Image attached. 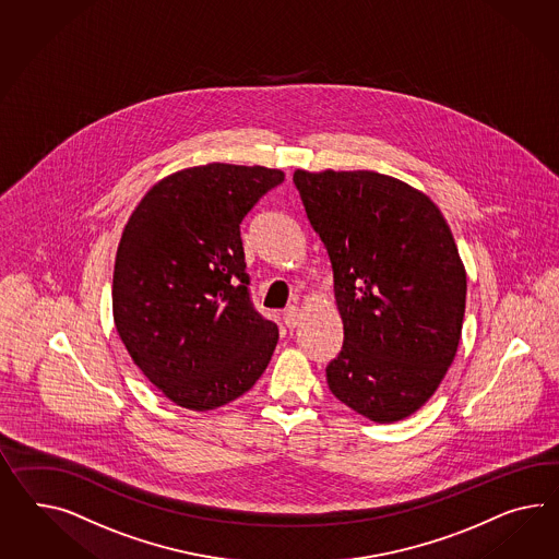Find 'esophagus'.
<instances>
[{
    "label": "esophagus",
    "instance_id": "34e87169",
    "mask_svg": "<svg viewBox=\"0 0 559 559\" xmlns=\"http://www.w3.org/2000/svg\"><path fill=\"white\" fill-rule=\"evenodd\" d=\"M283 319H285V325L288 330H295L299 325V319H301V309L299 307H288L287 311L283 313Z\"/></svg>",
    "mask_w": 559,
    "mask_h": 559
}]
</instances>
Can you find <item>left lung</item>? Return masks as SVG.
<instances>
[{"label": "left lung", "instance_id": "obj_1", "mask_svg": "<svg viewBox=\"0 0 559 559\" xmlns=\"http://www.w3.org/2000/svg\"><path fill=\"white\" fill-rule=\"evenodd\" d=\"M293 181L332 260L344 323L330 391L370 421L407 419L462 335L468 285L452 229L423 191L374 170L297 168Z\"/></svg>", "mask_w": 559, "mask_h": 559}]
</instances>
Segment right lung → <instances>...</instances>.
<instances>
[{"label":"right lung","instance_id":"1","mask_svg":"<svg viewBox=\"0 0 559 559\" xmlns=\"http://www.w3.org/2000/svg\"><path fill=\"white\" fill-rule=\"evenodd\" d=\"M283 181L266 166H189L152 185L121 231L114 323L142 374L179 407H224L271 362L278 330L250 302L240 224Z\"/></svg>","mask_w":559,"mask_h":559}]
</instances>
